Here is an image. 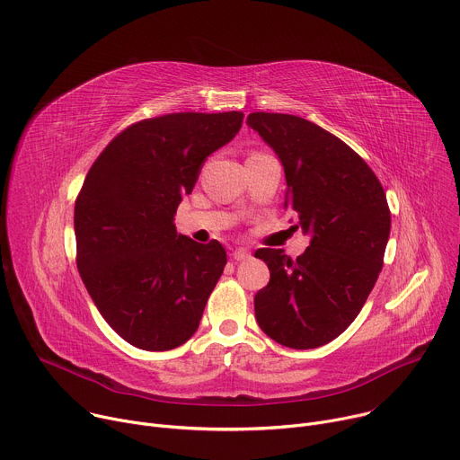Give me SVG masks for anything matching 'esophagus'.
Returning <instances> with one entry per match:
<instances>
[{"label":"esophagus","instance_id":"34e87169","mask_svg":"<svg viewBox=\"0 0 460 460\" xmlns=\"http://www.w3.org/2000/svg\"><path fill=\"white\" fill-rule=\"evenodd\" d=\"M232 256H234V260H237V261H246V260L252 258V253H250V250H246V248L241 246V248H235V250H234Z\"/></svg>","mask_w":460,"mask_h":460}]
</instances>
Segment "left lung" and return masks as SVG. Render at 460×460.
<instances>
[{"label":"left lung","instance_id":"obj_1","mask_svg":"<svg viewBox=\"0 0 460 460\" xmlns=\"http://www.w3.org/2000/svg\"><path fill=\"white\" fill-rule=\"evenodd\" d=\"M248 128L276 151L285 208L311 237L301 256L260 248L270 281L253 297L261 331L290 349L338 338L362 311L384 265L391 230L385 191L343 140L296 115L250 113Z\"/></svg>","mask_w":460,"mask_h":460}]
</instances>
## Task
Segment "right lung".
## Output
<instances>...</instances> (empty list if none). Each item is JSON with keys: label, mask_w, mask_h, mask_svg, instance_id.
Wrapping results in <instances>:
<instances>
[{"label": "right lung", "mask_w": 460, "mask_h": 460, "mask_svg": "<svg viewBox=\"0 0 460 460\" xmlns=\"http://www.w3.org/2000/svg\"><path fill=\"white\" fill-rule=\"evenodd\" d=\"M241 111L170 113L117 135L75 204L76 265L110 327L144 350L188 341L226 252L177 234L175 212L208 155L241 129Z\"/></svg>", "instance_id": "1"}]
</instances>
